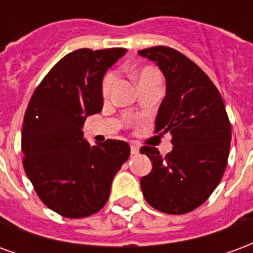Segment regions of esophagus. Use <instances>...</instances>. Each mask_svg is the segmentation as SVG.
<instances>
[{
    "label": "esophagus",
    "mask_w": 253,
    "mask_h": 253,
    "mask_svg": "<svg viewBox=\"0 0 253 253\" xmlns=\"http://www.w3.org/2000/svg\"><path fill=\"white\" fill-rule=\"evenodd\" d=\"M130 152H131V154L135 156V154L139 153V148H138L135 143H131V146H130Z\"/></svg>",
    "instance_id": "esophagus-1"
}]
</instances>
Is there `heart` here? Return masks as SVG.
Returning <instances> with one entry per match:
<instances>
[{
    "label": "heart",
    "mask_w": 253,
    "mask_h": 253,
    "mask_svg": "<svg viewBox=\"0 0 253 253\" xmlns=\"http://www.w3.org/2000/svg\"><path fill=\"white\" fill-rule=\"evenodd\" d=\"M160 77V74L154 69H150V67H145V69H141L139 72H137L135 74V78L138 80V83L141 81H146V80H152V78ZM115 83V74L114 73H108L107 76L103 80V93L108 94L110 93L112 85Z\"/></svg>",
    "instance_id": "1"
}]
</instances>
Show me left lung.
I'll list each match as a JSON object with an SVG mask.
<instances>
[{
    "mask_svg": "<svg viewBox=\"0 0 253 253\" xmlns=\"http://www.w3.org/2000/svg\"><path fill=\"white\" fill-rule=\"evenodd\" d=\"M138 55L154 62L165 77L156 131L170 132L173 148L163 157L156 148L141 152L152 161L141 179L149 205L167 214H186L206 201L222 179L232 139L221 94L196 63L173 48L150 47Z\"/></svg>",
    "mask_w": 253,
    "mask_h": 253,
    "instance_id": "left-lung-1",
    "label": "left lung"
}]
</instances>
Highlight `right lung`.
I'll return each instance as SVG.
<instances>
[{
	"instance_id": "obj_1",
	"label": "right lung",
	"mask_w": 253,
	"mask_h": 253,
	"mask_svg": "<svg viewBox=\"0 0 253 253\" xmlns=\"http://www.w3.org/2000/svg\"><path fill=\"white\" fill-rule=\"evenodd\" d=\"M126 48H80L52 67L32 94L21 130L25 173L42 202L67 218L103 209L116 172L130 156L125 141L92 146L86 118L103 108V78Z\"/></svg>"
}]
</instances>
